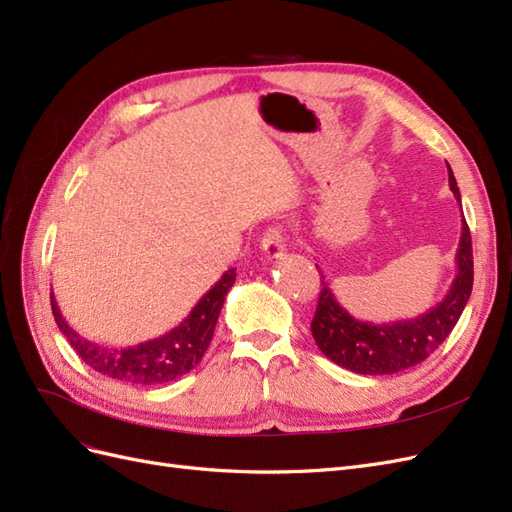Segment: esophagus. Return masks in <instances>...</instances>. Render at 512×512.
I'll list each match as a JSON object with an SVG mask.
<instances>
[{
  "mask_svg": "<svg viewBox=\"0 0 512 512\" xmlns=\"http://www.w3.org/2000/svg\"><path fill=\"white\" fill-rule=\"evenodd\" d=\"M260 247H262V254H265L269 260L282 258L286 252V241H284L282 228L280 226L267 228V232L260 239Z\"/></svg>",
  "mask_w": 512,
  "mask_h": 512,
  "instance_id": "1",
  "label": "esophagus"
}]
</instances>
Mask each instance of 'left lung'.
Wrapping results in <instances>:
<instances>
[{
	"mask_svg": "<svg viewBox=\"0 0 512 512\" xmlns=\"http://www.w3.org/2000/svg\"><path fill=\"white\" fill-rule=\"evenodd\" d=\"M448 185H451V192L461 205V194L451 166H448ZM455 260L457 275L451 290L446 292V297L436 307H431L429 312L416 318L386 324L361 322L352 318L337 303L335 294L324 282V275H320L322 288L312 320V335L322 354L329 356L339 367H346L354 374L363 376L397 374V371L425 361L451 335L472 294V237L466 220L461 226V241Z\"/></svg>",
	"mask_w": 512,
	"mask_h": 512,
	"instance_id": "8db88e82",
	"label": "left lung"
}]
</instances>
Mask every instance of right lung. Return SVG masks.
I'll use <instances>...</instances> for the list:
<instances>
[{
	"instance_id": "1",
	"label": "right lung",
	"mask_w": 512,
	"mask_h": 512,
	"mask_svg": "<svg viewBox=\"0 0 512 512\" xmlns=\"http://www.w3.org/2000/svg\"><path fill=\"white\" fill-rule=\"evenodd\" d=\"M235 277L237 271L228 269L220 277V282L205 297H200L190 316L179 327L170 329L156 339H149V342L128 348H108L81 337L64 320V316H61L53 292L51 309L59 331L66 335L70 346L91 369H96L98 374L113 380L156 386L173 382L183 374H188L203 359V354L211 344L215 322H218V316L222 312L226 294L232 284H235Z\"/></svg>"
}]
</instances>
